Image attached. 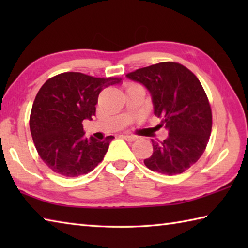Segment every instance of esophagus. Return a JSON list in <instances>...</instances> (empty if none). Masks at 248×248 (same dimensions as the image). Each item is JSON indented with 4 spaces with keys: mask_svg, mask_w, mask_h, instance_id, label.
<instances>
[{
    "mask_svg": "<svg viewBox=\"0 0 248 248\" xmlns=\"http://www.w3.org/2000/svg\"><path fill=\"white\" fill-rule=\"evenodd\" d=\"M123 138H124V140L130 141V142L136 140V137H134V136H128V134H124V136H123Z\"/></svg>",
    "mask_w": 248,
    "mask_h": 248,
    "instance_id": "34e87169",
    "label": "esophagus"
}]
</instances>
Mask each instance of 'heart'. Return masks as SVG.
Segmentation results:
<instances>
[{"mask_svg":"<svg viewBox=\"0 0 248 248\" xmlns=\"http://www.w3.org/2000/svg\"><path fill=\"white\" fill-rule=\"evenodd\" d=\"M136 86H139V85H130V86L128 87V89H130V87H136Z\"/></svg>","mask_w":248,"mask_h":248,"instance_id":"1","label":"heart"}]
</instances>
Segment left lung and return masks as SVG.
Listing matches in <instances>:
<instances>
[{"label":"left lung","mask_w":248,"mask_h":248,"mask_svg":"<svg viewBox=\"0 0 248 248\" xmlns=\"http://www.w3.org/2000/svg\"><path fill=\"white\" fill-rule=\"evenodd\" d=\"M151 95L154 115L169 136L152 140L153 153L144 159L151 170L177 175L189 169L204 152L212 128L209 100L199 79L175 62H161L125 75Z\"/></svg>","instance_id":"obj_1"}]
</instances>
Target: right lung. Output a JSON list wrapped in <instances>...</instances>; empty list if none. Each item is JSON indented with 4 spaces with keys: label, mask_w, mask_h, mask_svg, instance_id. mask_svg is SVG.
Returning <instances> with one entry per match:
<instances>
[{
    "label": "right lung",
    "mask_w": 248,
    "mask_h": 248,
    "mask_svg": "<svg viewBox=\"0 0 248 248\" xmlns=\"http://www.w3.org/2000/svg\"><path fill=\"white\" fill-rule=\"evenodd\" d=\"M121 78H99L65 72L46 82L32 104L29 127L43 161L56 173L77 177L90 173L106 154L112 136L103 141L84 136L83 120H92L98 95Z\"/></svg>",
    "instance_id": "add662e5"
}]
</instances>
